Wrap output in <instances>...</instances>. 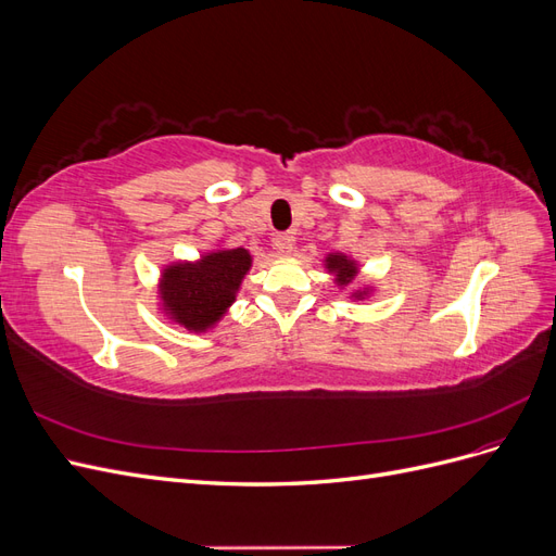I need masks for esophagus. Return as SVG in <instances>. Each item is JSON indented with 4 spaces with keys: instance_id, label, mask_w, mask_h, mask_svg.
<instances>
[{
    "instance_id": "1",
    "label": "esophagus",
    "mask_w": 556,
    "mask_h": 556,
    "mask_svg": "<svg viewBox=\"0 0 556 556\" xmlns=\"http://www.w3.org/2000/svg\"><path fill=\"white\" fill-rule=\"evenodd\" d=\"M274 243H276V250L280 252V255H290L294 248V237L292 233H278Z\"/></svg>"
}]
</instances>
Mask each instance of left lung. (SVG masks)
Here are the masks:
<instances>
[{"mask_svg":"<svg viewBox=\"0 0 556 556\" xmlns=\"http://www.w3.org/2000/svg\"><path fill=\"white\" fill-rule=\"evenodd\" d=\"M325 266H327L329 274L336 276V282H339L341 288H345V285H350L352 280L357 278V274H359L357 262L350 260L348 255H343V252H331V255H327ZM366 294H368V290L364 288V292H355L352 296H355V299H364Z\"/></svg>","mask_w":556,"mask_h":556,"instance_id":"8db88e82","label":"left lung"}]
</instances>
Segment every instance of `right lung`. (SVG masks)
I'll return each instance as SVG.
<instances>
[{
    "label": "right lung",
    "instance_id": "1",
    "mask_svg": "<svg viewBox=\"0 0 556 556\" xmlns=\"http://www.w3.org/2000/svg\"><path fill=\"white\" fill-rule=\"evenodd\" d=\"M252 257L245 248H225L197 262L166 266L160 280L162 311L188 331H206L237 299Z\"/></svg>",
    "mask_w": 556,
    "mask_h": 556
}]
</instances>
